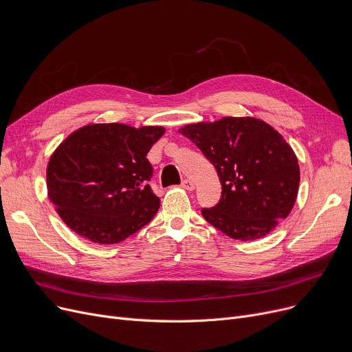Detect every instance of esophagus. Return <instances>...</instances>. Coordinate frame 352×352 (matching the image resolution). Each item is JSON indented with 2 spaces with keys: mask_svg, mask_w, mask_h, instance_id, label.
Wrapping results in <instances>:
<instances>
[{
  "mask_svg": "<svg viewBox=\"0 0 352 352\" xmlns=\"http://www.w3.org/2000/svg\"><path fill=\"white\" fill-rule=\"evenodd\" d=\"M181 187H182L184 190H187V191H192V190L195 188L194 182H192L191 179H184V181L181 182Z\"/></svg>",
  "mask_w": 352,
  "mask_h": 352,
  "instance_id": "34e87169",
  "label": "esophagus"
}]
</instances>
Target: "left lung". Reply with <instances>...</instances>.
<instances>
[{
  "label": "left lung",
  "mask_w": 352,
  "mask_h": 352,
  "mask_svg": "<svg viewBox=\"0 0 352 352\" xmlns=\"http://www.w3.org/2000/svg\"><path fill=\"white\" fill-rule=\"evenodd\" d=\"M210 160L223 192L218 204L201 214L221 232L241 241L270 234L291 212L300 186L292 148L267 122L226 117L179 131Z\"/></svg>",
  "instance_id": "8db88e82"
}]
</instances>
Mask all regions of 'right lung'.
<instances>
[{"mask_svg": "<svg viewBox=\"0 0 352 352\" xmlns=\"http://www.w3.org/2000/svg\"><path fill=\"white\" fill-rule=\"evenodd\" d=\"M162 126L85 125L68 135L47 168L50 201L76 234L117 244L146 226L160 208L146 160Z\"/></svg>", "mask_w": 352, "mask_h": 352, "instance_id": "right-lung-1", "label": "right lung"}]
</instances>
